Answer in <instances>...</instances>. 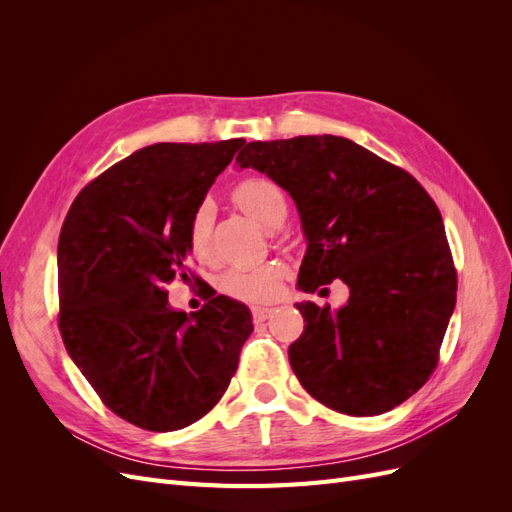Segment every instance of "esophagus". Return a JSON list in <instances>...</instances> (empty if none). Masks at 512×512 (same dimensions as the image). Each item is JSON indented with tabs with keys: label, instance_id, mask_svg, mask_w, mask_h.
Returning a JSON list of instances; mask_svg holds the SVG:
<instances>
[{
	"label": "esophagus",
	"instance_id": "34e87169",
	"mask_svg": "<svg viewBox=\"0 0 512 512\" xmlns=\"http://www.w3.org/2000/svg\"><path fill=\"white\" fill-rule=\"evenodd\" d=\"M271 314H273V307H260V305L252 307V318H254V322H265Z\"/></svg>",
	"mask_w": 512,
	"mask_h": 512
}]
</instances>
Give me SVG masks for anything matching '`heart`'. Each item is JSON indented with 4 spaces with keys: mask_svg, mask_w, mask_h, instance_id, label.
<instances>
[{
    "mask_svg": "<svg viewBox=\"0 0 512 512\" xmlns=\"http://www.w3.org/2000/svg\"><path fill=\"white\" fill-rule=\"evenodd\" d=\"M230 200L243 215L260 224L265 230H275L288 213V198L284 190L269 177H247L230 190ZM213 207L200 203L188 222V247L198 260L213 256ZM286 277L282 262L271 260L254 269H235L222 275L220 288L230 299L243 303H271L280 297Z\"/></svg>",
    "mask_w": 512,
    "mask_h": 512,
    "instance_id": "b5f03b06",
    "label": "heart"
}]
</instances>
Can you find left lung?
I'll return each mask as SVG.
<instances>
[{
    "label": "left lung",
    "mask_w": 512,
    "mask_h": 512,
    "mask_svg": "<svg viewBox=\"0 0 512 512\" xmlns=\"http://www.w3.org/2000/svg\"><path fill=\"white\" fill-rule=\"evenodd\" d=\"M241 168L267 173L297 203L307 237L299 288L339 277L348 305L299 303L288 348L303 389L331 410L374 416L429 380L457 301L440 209L408 170L342 136L250 143Z\"/></svg>",
    "instance_id": "8db88e82"
}]
</instances>
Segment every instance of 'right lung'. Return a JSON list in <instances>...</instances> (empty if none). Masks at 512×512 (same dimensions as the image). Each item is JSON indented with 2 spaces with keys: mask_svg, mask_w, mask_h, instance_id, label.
<instances>
[{
  "mask_svg": "<svg viewBox=\"0 0 512 512\" xmlns=\"http://www.w3.org/2000/svg\"><path fill=\"white\" fill-rule=\"evenodd\" d=\"M243 138L158 143L106 168L59 232V333L102 404L136 427L175 431L213 410L254 331L243 303L205 288L194 314L168 305L194 280L188 222Z\"/></svg>",
  "mask_w": 512,
  "mask_h": 512,
  "instance_id": "obj_1",
  "label": "right lung"
}]
</instances>
